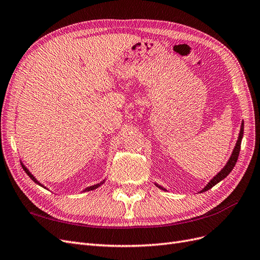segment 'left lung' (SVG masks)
<instances>
[{
	"label": "left lung",
	"mask_w": 260,
	"mask_h": 260,
	"mask_svg": "<svg viewBox=\"0 0 260 260\" xmlns=\"http://www.w3.org/2000/svg\"><path fill=\"white\" fill-rule=\"evenodd\" d=\"M243 134H244V122H242V124H241V131H240V134H239V138H238V140H237V144H236V147H234V149H233V151H232V154H231V156H230V158L228 160V162H227V164H225L224 166H223V169L217 174L215 177L209 181L207 185L201 190L200 192H204V191H207V190H209L211 188H213L215 185H217V183H218L219 181H221L222 179H224L225 177H227V176L230 174V172L233 170V167H234V165H236V163H237V161H238V157H239V153H240V149H241V141H242V138H243ZM155 186L157 187V188H160V189H162V190H166V189H164L163 187H161V186H158L157 183H155Z\"/></svg>",
	"instance_id": "8db88e82"
}]
</instances>
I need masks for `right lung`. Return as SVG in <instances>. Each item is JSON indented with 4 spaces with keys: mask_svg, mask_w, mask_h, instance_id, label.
Listing matches in <instances>:
<instances>
[{
    "mask_svg": "<svg viewBox=\"0 0 260 260\" xmlns=\"http://www.w3.org/2000/svg\"><path fill=\"white\" fill-rule=\"evenodd\" d=\"M21 166H22V169H23V171L27 173V175L29 176V177H30V178H31V179H32L33 181H35L36 183H38V185H39V186H41V187H43V188H45V189H46V187H44L43 185H42V183H41V182H39V181L37 180V178L35 177V176H33V175H32V174H31V173L29 172V170H28V169H27V167H26V166H24V165H23L22 163H21ZM104 182H105V180H104V181H102V182H99V183H96V185H94V186H90V187H87V188H85L84 190H83V192H86V191H90V190H95V189H97L98 187H100V186H102Z\"/></svg>",
    "mask_w": 260,
    "mask_h": 260,
    "instance_id": "obj_1",
    "label": "right lung"
}]
</instances>
